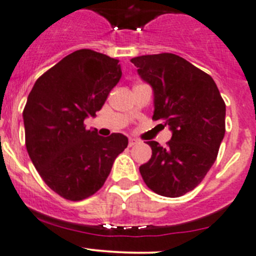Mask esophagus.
Returning <instances> with one entry per match:
<instances>
[{
	"instance_id": "obj_1",
	"label": "esophagus",
	"mask_w": 256,
	"mask_h": 256,
	"mask_svg": "<svg viewBox=\"0 0 256 256\" xmlns=\"http://www.w3.org/2000/svg\"><path fill=\"white\" fill-rule=\"evenodd\" d=\"M138 141L136 140V138H130V140H128V146H135V145H138Z\"/></svg>"
}]
</instances>
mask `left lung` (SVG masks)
<instances>
[{
    "mask_svg": "<svg viewBox=\"0 0 256 256\" xmlns=\"http://www.w3.org/2000/svg\"><path fill=\"white\" fill-rule=\"evenodd\" d=\"M131 62L152 88V118L172 132L165 148L148 141L152 155L140 174L156 194L182 196L216 160L225 135V102L212 76L178 54H145Z\"/></svg>",
    "mask_w": 256,
    "mask_h": 256,
    "instance_id": "8db88e82",
    "label": "left lung"
}]
</instances>
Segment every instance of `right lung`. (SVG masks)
Listing matches in <instances>:
<instances>
[{
	"label": "right lung",
	"instance_id": "1",
	"mask_svg": "<svg viewBox=\"0 0 256 256\" xmlns=\"http://www.w3.org/2000/svg\"><path fill=\"white\" fill-rule=\"evenodd\" d=\"M118 60L82 48L37 78L24 110L30 158L42 180L64 199L80 202L102 188L118 154L122 134L108 138L86 130L120 81Z\"/></svg>",
	"mask_w": 256,
	"mask_h": 256
}]
</instances>
